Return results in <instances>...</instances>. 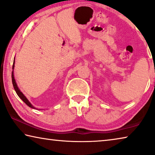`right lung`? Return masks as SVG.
I'll list each match as a JSON object with an SVG mask.
<instances>
[{"label": "right lung", "mask_w": 155, "mask_h": 155, "mask_svg": "<svg viewBox=\"0 0 155 155\" xmlns=\"http://www.w3.org/2000/svg\"><path fill=\"white\" fill-rule=\"evenodd\" d=\"M14 68H15V61H14V63H13V66H12V69H14ZM12 84H13V86H14V88H15L16 92H17V94H18V96L21 99L22 101H24L25 103L29 107L31 108H35V107H33V105L31 104V103L29 102V101L27 100V98L26 97L24 96V94L22 93L20 91V90L18 89V87H17V84H16V81H15V77H14V71H12Z\"/></svg>", "instance_id": "obj_1"}]
</instances>
